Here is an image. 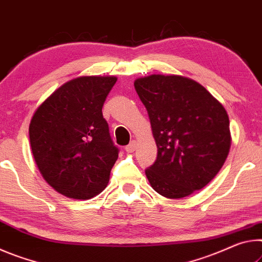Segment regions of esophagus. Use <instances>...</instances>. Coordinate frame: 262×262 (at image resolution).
Returning a JSON list of instances; mask_svg holds the SVG:
<instances>
[{"label": "esophagus", "mask_w": 262, "mask_h": 262, "mask_svg": "<svg viewBox=\"0 0 262 262\" xmlns=\"http://www.w3.org/2000/svg\"><path fill=\"white\" fill-rule=\"evenodd\" d=\"M136 148H137V141H136V140H132L131 143L128 144L127 146L125 147V151H126L127 153H132V152L136 151Z\"/></svg>", "instance_id": "34e87169"}]
</instances>
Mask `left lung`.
<instances>
[{
  "instance_id": "8db88e82",
  "label": "left lung",
  "mask_w": 262,
  "mask_h": 262,
  "mask_svg": "<svg viewBox=\"0 0 262 262\" xmlns=\"http://www.w3.org/2000/svg\"><path fill=\"white\" fill-rule=\"evenodd\" d=\"M158 147L145 170L151 187L167 199L189 196L216 177L231 146L224 106L196 81L153 74L135 81Z\"/></svg>"
}]
</instances>
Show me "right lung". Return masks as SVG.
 <instances>
[{"mask_svg": "<svg viewBox=\"0 0 262 262\" xmlns=\"http://www.w3.org/2000/svg\"><path fill=\"white\" fill-rule=\"evenodd\" d=\"M115 76H80L63 83L34 111L30 144L45 181L63 196L89 200L109 182L118 158L102 108Z\"/></svg>", "mask_w": 262, "mask_h": 262, "instance_id": "right-lung-1", "label": "right lung"}]
</instances>
